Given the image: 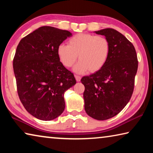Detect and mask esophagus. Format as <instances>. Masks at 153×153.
Masks as SVG:
<instances>
[{"mask_svg":"<svg viewBox=\"0 0 153 153\" xmlns=\"http://www.w3.org/2000/svg\"><path fill=\"white\" fill-rule=\"evenodd\" d=\"M75 77H76L77 82H80V80H81V77L79 76H75Z\"/></svg>","mask_w":153,"mask_h":153,"instance_id":"esophagus-1","label":"esophagus"}]
</instances>
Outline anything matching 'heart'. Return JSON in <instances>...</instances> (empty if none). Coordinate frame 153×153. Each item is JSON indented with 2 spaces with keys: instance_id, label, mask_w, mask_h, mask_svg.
I'll return each mask as SVG.
<instances>
[{
  "instance_id": "heart-1",
  "label": "heart",
  "mask_w": 153,
  "mask_h": 153,
  "mask_svg": "<svg viewBox=\"0 0 153 153\" xmlns=\"http://www.w3.org/2000/svg\"><path fill=\"white\" fill-rule=\"evenodd\" d=\"M109 53L110 44L107 38L85 33L75 35L67 45L61 44L57 48L59 60L66 67L73 65L78 55L79 61L73 68L77 74L99 71L107 61Z\"/></svg>"
}]
</instances>
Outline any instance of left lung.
Returning a JSON list of instances; mask_svg holds the SVG:
<instances>
[{"label": "left lung", "instance_id": "obj_1", "mask_svg": "<svg viewBox=\"0 0 153 153\" xmlns=\"http://www.w3.org/2000/svg\"><path fill=\"white\" fill-rule=\"evenodd\" d=\"M94 32L109 42V56L102 69L83 77L81 82L85 86V111L102 121L117 115L129 101L138 62L132 44L117 30L106 28Z\"/></svg>", "mask_w": 153, "mask_h": 153}]
</instances>
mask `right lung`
Masks as SVG:
<instances>
[{
  "label": "right lung",
  "instance_id": "obj_1",
  "mask_svg": "<svg viewBox=\"0 0 153 153\" xmlns=\"http://www.w3.org/2000/svg\"><path fill=\"white\" fill-rule=\"evenodd\" d=\"M71 35L67 30L40 27L17 47L13 70L18 95L27 112L38 120L50 121L61 115L64 93L76 84L57 55L58 46Z\"/></svg>",
  "mask_w": 153,
  "mask_h": 153
}]
</instances>
